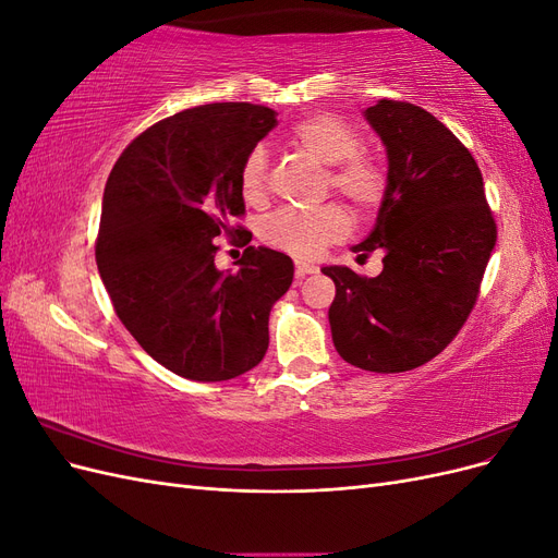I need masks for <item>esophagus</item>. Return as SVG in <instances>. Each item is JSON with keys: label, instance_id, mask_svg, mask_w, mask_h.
I'll list each match as a JSON object with an SVG mask.
<instances>
[{"label": "esophagus", "instance_id": "obj_1", "mask_svg": "<svg viewBox=\"0 0 558 558\" xmlns=\"http://www.w3.org/2000/svg\"><path fill=\"white\" fill-rule=\"evenodd\" d=\"M316 265L314 263H305V260H295V277L298 279H302V277H307V275H314L316 272Z\"/></svg>", "mask_w": 558, "mask_h": 558}]
</instances>
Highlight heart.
Instances as JSON below:
<instances>
[{
    "mask_svg": "<svg viewBox=\"0 0 558 558\" xmlns=\"http://www.w3.org/2000/svg\"><path fill=\"white\" fill-rule=\"evenodd\" d=\"M291 144L312 160L330 167L328 181L353 211L373 214L386 197V172L381 167L361 158V137L344 121L326 113L302 118L291 130ZM240 189L246 202H263L267 195V156L265 148H253L240 172ZM349 230V216L342 207L324 205L310 211L281 209L265 218L260 238L275 248L298 258H314L324 246L342 240Z\"/></svg>",
    "mask_w": 558,
    "mask_h": 558,
    "instance_id": "1",
    "label": "heart"
}]
</instances>
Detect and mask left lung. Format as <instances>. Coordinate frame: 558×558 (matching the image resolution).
Listing matches in <instances>:
<instances>
[{
    "instance_id": "1",
    "label": "left lung",
    "mask_w": 558,
    "mask_h": 558,
    "mask_svg": "<svg viewBox=\"0 0 558 558\" xmlns=\"http://www.w3.org/2000/svg\"><path fill=\"white\" fill-rule=\"evenodd\" d=\"M365 121L386 146V197L353 253H384L381 275L320 267L335 281L328 310L340 356L369 373H404L435 359L465 324L496 221L470 150L426 109L379 99Z\"/></svg>"
}]
</instances>
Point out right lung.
Segmentation results:
<instances>
[{
    "label": "right lung",
    "instance_id": "right-lung-1",
    "mask_svg": "<svg viewBox=\"0 0 558 558\" xmlns=\"http://www.w3.org/2000/svg\"><path fill=\"white\" fill-rule=\"evenodd\" d=\"M277 125L248 102H216L150 125L109 174L95 246L99 277L134 340L174 375L226 381L256 367L269 310L293 283V260L248 246L230 228L244 214L240 172ZM247 244L238 274H221L216 236Z\"/></svg>",
    "mask_w": 558,
    "mask_h": 558
}]
</instances>
